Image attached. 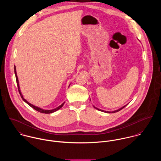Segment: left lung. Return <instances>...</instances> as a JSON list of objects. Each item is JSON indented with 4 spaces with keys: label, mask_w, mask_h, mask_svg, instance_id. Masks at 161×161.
<instances>
[{
    "label": "left lung",
    "mask_w": 161,
    "mask_h": 161,
    "mask_svg": "<svg viewBox=\"0 0 161 161\" xmlns=\"http://www.w3.org/2000/svg\"><path fill=\"white\" fill-rule=\"evenodd\" d=\"M126 106V105H125ZM125 106H123V107H121V108H120L119 109H118V110H115V111H113V112H107V111H104V110H100V109H99V108H97V107H95L94 106V108H96L97 110H100V111H101V112H105V113H108V114H110V113H115V112H119V110H122L124 107H125Z\"/></svg>",
    "instance_id": "8db88e82"
}]
</instances>
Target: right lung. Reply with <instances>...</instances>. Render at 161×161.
Masks as SVG:
<instances>
[{"label":"right lung","mask_w":161,"mask_h":161,"mask_svg":"<svg viewBox=\"0 0 161 161\" xmlns=\"http://www.w3.org/2000/svg\"><path fill=\"white\" fill-rule=\"evenodd\" d=\"M14 71H15V77H16V81H17V86H18V89H19V93H20V95L22 98L23 99V101H24L25 102H26L28 105H29L31 107H32V108H34L35 110H36V111H38V112H40V113H42V114H51V113H53V112H54L60 109L61 107H63V106L64 105V103L65 102H64L63 103H62V104H61L60 106H59L58 107H57V108H54V109L51 110H47L42 109V108H39V107H36V106H34V105H33L32 104H31L30 103H29L28 101H26V100L23 98V95H22V93L20 92V87H19V80H18V77H17V72H16V67H15V66L14 67Z\"/></svg>","instance_id":"add662e5"}]
</instances>
